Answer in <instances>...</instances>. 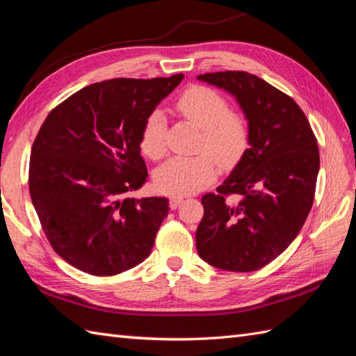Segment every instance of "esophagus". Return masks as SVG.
<instances>
[{
	"mask_svg": "<svg viewBox=\"0 0 356 356\" xmlns=\"http://www.w3.org/2000/svg\"><path fill=\"white\" fill-rule=\"evenodd\" d=\"M182 202H184L182 195H172V197H170V207H171V209H176Z\"/></svg>",
	"mask_w": 356,
	"mask_h": 356,
	"instance_id": "1",
	"label": "esophagus"
}]
</instances>
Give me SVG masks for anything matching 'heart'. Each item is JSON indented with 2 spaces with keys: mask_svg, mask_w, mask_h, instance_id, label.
Here are the masks:
<instances>
[{
  "mask_svg": "<svg viewBox=\"0 0 356 356\" xmlns=\"http://www.w3.org/2000/svg\"><path fill=\"white\" fill-rule=\"evenodd\" d=\"M176 108L202 130L199 151L205 153L166 161L154 172V185L163 194L185 195L203 190L216 179L215 158L223 166H231L238 161L248 147L249 130L243 118L231 113L228 101L207 87L195 86L185 90L179 96ZM165 134L163 113L153 111L143 124L140 136L143 153L151 159H161L166 153Z\"/></svg>",
  "mask_w": 356,
  "mask_h": 356,
  "instance_id": "1",
  "label": "heart"
}]
</instances>
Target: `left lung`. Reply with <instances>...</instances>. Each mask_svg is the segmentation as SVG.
Instances as JSON below:
<instances>
[{"label": "left lung", "instance_id": "left-lung-1", "mask_svg": "<svg viewBox=\"0 0 356 356\" xmlns=\"http://www.w3.org/2000/svg\"><path fill=\"white\" fill-rule=\"evenodd\" d=\"M197 79L236 97L249 147L217 193L202 197L195 248L214 268L257 270L303 228L320 170L318 145L297 102L255 74L228 70Z\"/></svg>", "mask_w": 356, "mask_h": 356}]
</instances>
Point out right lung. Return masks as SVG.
Instances as JSON below:
<instances>
[{"instance_id": "right-lung-1", "label": "right lung", "mask_w": 356, "mask_h": 356, "mask_svg": "<svg viewBox=\"0 0 356 356\" xmlns=\"http://www.w3.org/2000/svg\"><path fill=\"white\" fill-rule=\"evenodd\" d=\"M182 79L96 82L45 118L30 156V197L53 251L73 268L116 275L151 254L168 199L127 194L148 177L143 124Z\"/></svg>"}]
</instances>
